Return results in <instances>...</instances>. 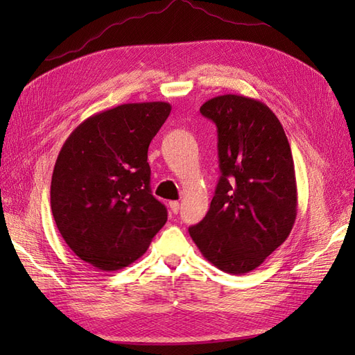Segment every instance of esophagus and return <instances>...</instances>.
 Masks as SVG:
<instances>
[{
	"mask_svg": "<svg viewBox=\"0 0 355 355\" xmlns=\"http://www.w3.org/2000/svg\"><path fill=\"white\" fill-rule=\"evenodd\" d=\"M169 207H171V210H172V214H178L180 202H178V201H169Z\"/></svg>",
	"mask_w": 355,
	"mask_h": 355,
	"instance_id": "obj_1",
	"label": "esophagus"
}]
</instances>
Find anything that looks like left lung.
<instances>
[{"label":"left lung","mask_w":355,"mask_h":355,"mask_svg":"<svg viewBox=\"0 0 355 355\" xmlns=\"http://www.w3.org/2000/svg\"><path fill=\"white\" fill-rule=\"evenodd\" d=\"M200 111L218 128L221 177L207 215L189 233L216 268L244 275L288 238L296 221L291 148L279 119L261 101L224 94Z\"/></svg>","instance_id":"8db88e82"}]
</instances>
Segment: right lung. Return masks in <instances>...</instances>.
Masks as SVG:
<instances>
[{
	"label": "right lung",
	"instance_id": "obj_1",
	"mask_svg": "<svg viewBox=\"0 0 355 355\" xmlns=\"http://www.w3.org/2000/svg\"><path fill=\"white\" fill-rule=\"evenodd\" d=\"M171 110L168 102L119 105L85 119L65 140L53 169L51 214L89 266L128 267L168 220L150 193L148 148Z\"/></svg>",
	"mask_w": 355,
	"mask_h": 355
}]
</instances>
